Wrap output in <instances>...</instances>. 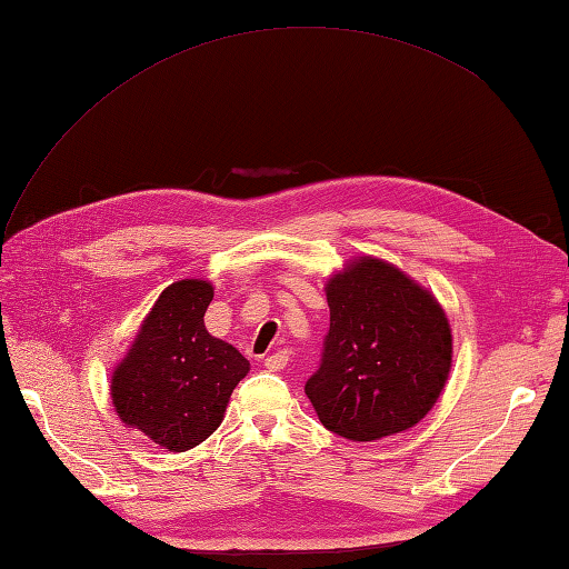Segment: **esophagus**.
<instances>
[{"label":"esophagus","mask_w":569,"mask_h":569,"mask_svg":"<svg viewBox=\"0 0 569 569\" xmlns=\"http://www.w3.org/2000/svg\"><path fill=\"white\" fill-rule=\"evenodd\" d=\"M288 365V352H276L263 359V367L269 371H281Z\"/></svg>","instance_id":"1"}]
</instances>
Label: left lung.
I'll use <instances>...</instances> for the list:
<instances>
[{
	"label": "left lung",
	"mask_w": 569,
	"mask_h": 569,
	"mask_svg": "<svg viewBox=\"0 0 569 569\" xmlns=\"http://www.w3.org/2000/svg\"><path fill=\"white\" fill-rule=\"evenodd\" d=\"M330 332L306 396L328 430L373 442L413 428L452 369V330L426 286L377 257H355L325 283Z\"/></svg>",
	"instance_id": "obj_1"
}]
</instances>
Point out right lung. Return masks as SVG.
<instances>
[{
    "label": "right lung",
    "mask_w": 569,
    "mask_h": 569,
    "mask_svg": "<svg viewBox=\"0 0 569 569\" xmlns=\"http://www.w3.org/2000/svg\"><path fill=\"white\" fill-rule=\"evenodd\" d=\"M212 296L204 278L168 286L112 371L119 420L168 452L208 440L220 428L234 386L249 373L239 349L204 328Z\"/></svg>",
    "instance_id": "obj_1"
}]
</instances>
